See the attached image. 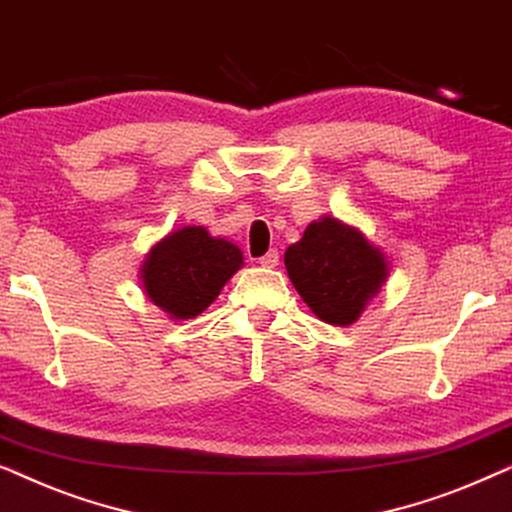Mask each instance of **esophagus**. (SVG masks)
<instances>
[{
	"mask_svg": "<svg viewBox=\"0 0 512 512\" xmlns=\"http://www.w3.org/2000/svg\"><path fill=\"white\" fill-rule=\"evenodd\" d=\"M277 263H279V254L275 249H270L268 254L258 258V265H263V268H277Z\"/></svg>",
	"mask_w": 512,
	"mask_h": 512,
	"instance_id": "esophagus-1",
	"label": "esophagus"
}]
</instances>
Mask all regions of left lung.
Segmentation results:
<instances>
[{"mask_svg": "<svg viewBox=\"0 0 512 512\" xmlns=\"http://www.w3.org/2000/svg\"><path fill=\"white\" fill-rule=\"evenodd\" d=\"M291 284L321 321L352 326L380 293L389 261L359 228L321 216L284 254Z\"/></svg>", "mask_w": 512, "mask_h": 512, "instance_id": "obj_1", "label": "left lung"}]
</instances>
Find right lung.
<instances>
[{"instance_id": "1", "label": "right lung", "mask_w": 512, "mask_h": 512, "mask_svg": "<svg viewBox=\"0 0 512 512\" xmlns=\"http://www.w3.org/2000/svg\"><path fill=\"white\" fill-rule=\"evenodd\" d=\"M242 265L237 244L214 237L205 226H184L149 249L139 268V284L170 319H195Z\"/></svg>"}]
</instances>
